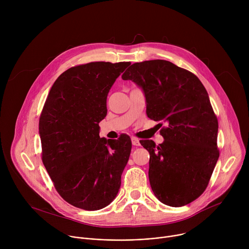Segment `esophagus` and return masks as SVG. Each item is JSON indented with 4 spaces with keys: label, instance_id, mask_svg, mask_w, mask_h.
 I'll return each mask as SVG.
<instances>
[{
    "label": "esophagus",
    "instance_id": "obj_1",
    "mask_svg": "<svg viewBox=\"0 0 249 249\" xmlns=\"http://www.w3.org/2000/svg\"><path fill=\"white\" fill-rule=\"evenodd\" d=\"M131 141H132V144H133V146H140L141 144H140V141H139V139L138 138H136V137H132L131 138Z\"/></svg>",
    "mask_w": 249,
    "mask_h": 249
}]
</instances>
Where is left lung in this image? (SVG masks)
Wrapping results in <instances>:
<instances>
[{"instance_id":"8db88e82","label":"left lung","mask_w":249,"mask_h":249,"mask_svg":"<svg viewBox=\"0 0 249 249\" xmlns=\"http://www.w3.org/2000/svg\"><path fill=\"white\" fill-rule=\"evenodd\" d=\"M122 79L143 89L148 117L166 123L160 131L162 144H142L150 153L153 192L171 207L193 202L206 190L220 156L218 119L206 89L194 74L165 60L135 63Z\"/></svg>"}]
</instances>
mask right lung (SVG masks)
<instances>
[{
  "label": "right lung",
  "mask_w": 249,
  "mask_h": 249,
  "mask_svg": "<svg viewBox=\"0 0 249 249\" xmlns=\"http://www.w3.org/2000/svg\"><path fill=\"white\" fill-rule=\"evenodd\" d=\"M130 62H90L68 69L53 84L39 119L42 161L60 196L95 211L116 197L132 143L99 137L106 98Z\"/></svg>",
  "instance_id": "add662e5"
}]
</instances>
